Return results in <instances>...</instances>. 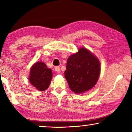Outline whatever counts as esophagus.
Returning a JSON list of instances; mask_svg holds the SVG:
<instances>
[{
    "instance_id": "34e87169",
    "label": "esophagus",
    "mask_w": 132,
    "mask_h": 132,
    "mask_svg": "<svg viewBox=\"0 0 132 132\" xmlns=\"http://www.w3.org/2000/svg\"><path fill=\"white\" fill-rule=\"evenodd\" d=\"M55 70L56 71L57 73H60V72H61V68H60V67H59V66H56V67H55Z\"/></svg>"
}]
</instances>
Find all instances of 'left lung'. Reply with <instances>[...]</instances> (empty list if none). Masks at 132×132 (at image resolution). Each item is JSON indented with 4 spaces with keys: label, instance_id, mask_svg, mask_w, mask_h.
<instances>
[{
    "label": "left lung",
    "instance_id": "8db88e82",
    "mask_svg": "<svg viewBox=\"0 0 132 132\" xmlns=\"http://www.w3.org/2000/svg\"><path fill=\"white\" fill-rule=\"evenodd\" d=\"M66 69L64 77L71 91L76 94L92 88L97 83L101 70L98 58L84 48H80L68 57Z\"/></svg>",
    "mask_w": 132,
    "mask_h": 132
}]
</instances>
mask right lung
<instances>
[{
    "mask_svg": "<svg viewBox=\"0 0 132 132\" xmlns=\"http://www.w3.org/2000/svg\"><path fill=\"white\" fill-rule=\"evenodd\" d=\"M52 78V71L43 62H38L30 69L29 80L30 83L39 91H44L48 88Z\"/></svg>",
    "mask_w": 132,
    "mask_h": 132,
    "instance_id": "1",
    "label": "right lung"
}]
</instances>
